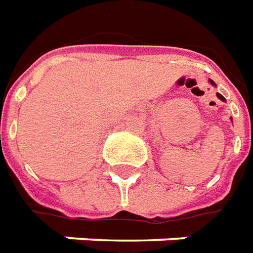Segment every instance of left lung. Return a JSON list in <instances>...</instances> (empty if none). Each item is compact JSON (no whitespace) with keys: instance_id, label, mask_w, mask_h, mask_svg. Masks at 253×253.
I'll return each instance as SVG.
<instances>
[{"instance_id":"8db88e82","label":"left lung","mask_w":253,"mask_h":253,"mask_svg":"<svg viewBox=\"0 0 253 253\" xmlns=\"http://www.w3.org/2000/svg\"><path fill=\"white\" fill-rule=\"evenodd\" d=\"M210 84H211V85H214V87H216V84L214 83V82H212V80H211V79H210ZM216 96H218V98H219V99H221L222 102H225V101H226V99H225V98H223V96H222V95L219 94V92H216Z\"/></svg>"}]
</instances>
